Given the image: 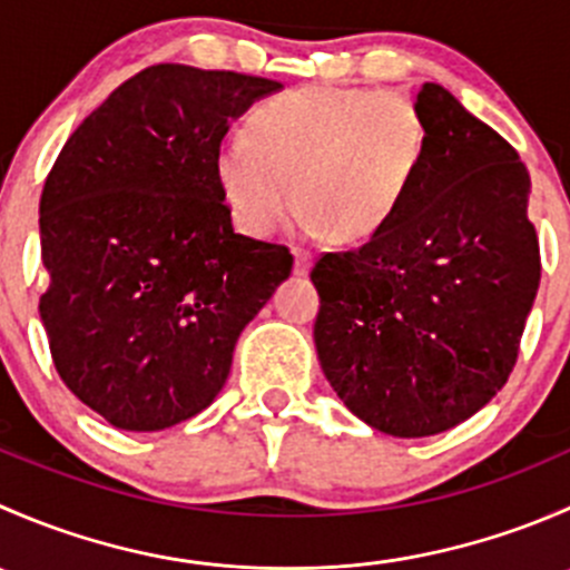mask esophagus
Returning <instances> with one entry per match:
<instances>
[{"instance_id":"obj_1","label":"esophagus","mask_w":570,"mask_h":570,"mask_svg":"<svg viewBox=\"0 0 570 570\" xmlns=\"http://www.w3.org/2000/svg\"><path fill=\"white\" fill-rule=\"evenodd\" d=\"M308 269H312V256L295 248V275H308Z\"/></svg>"}]
</instances>
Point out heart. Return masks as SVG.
Here are the masks:
<instances>
[{"instance_id": "obj_1", "label": "heart", "mask_w": 570, "mask_h": 570, "mask_svg": "<svg viewBox=\"0 0 570 570\" xmlns=\"http://www.w3.org/2000/svg\"><path fill=\"white\" fill-rule=\"evenodd\" d=\"M215 154L239 232L269 237L297 206L303 228L366 243L400 215L422 174L428 120L396 90L301 88L253 109Z\"/></svg>"}]
</instances>
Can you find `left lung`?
Returning a JSON list of instances; mask_svg holds the SVG:
<instances>
[{
    "instance_id": "obj_1",
    "label": "left lung",
    "mask_w": 570,
    "mask_h": 570,
    "mask_svg": "<svg viewBox=\"0 0 570 570\" xmlns=\"http://www.w3.org/2000/svg\"><path fill=\"white\" fill-rule=\"evenodd\" d=\"M422 174L400 215L312 269L320 366L338 400L394 439L444 433L508 383L540 284L530 174L504 137L435 82Z\"/></svg>"
}]
</instances>
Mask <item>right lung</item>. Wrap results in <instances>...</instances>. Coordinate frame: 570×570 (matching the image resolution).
<instances>
[{
  "mask_svg": "<svg viewBox=\"0 0 570 570\" xmlns=\"http://www.w3.org/2000/svg\"><path fill=\"white\" fill-rule=\"evenodd\" d=\"M284 85L163 62L77 126L40 195V322L62 383L112 428L209 407L245 325L289 278L284 245L237 234L215 181L232 120Z\"/></svg>",
  "mask_w": 570,
  "mask_h": 570,
  "instance_id": "obj_1",
  "label": "right lung"
}]
</instances>
